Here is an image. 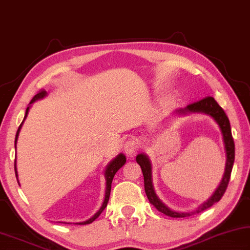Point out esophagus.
<instances>
[{
    "mask_svg": "<svg viewBox=\"0 0 250 250\" xmlns=\"http://www.w3.org/2000/svg\"><path fill=\"white\" fill-rule=\"evenodd\" d=\"M137 150H138V143L135 141L134 138L127 139V141L125 142V144H124V151H125L126 156L133 157L135 154H136Z\"/></svg>",
    "mask_w": 250,
    "mask_h": 250,
    "instance_id": "1",
    "label": "esophagus"
}]
</instances>
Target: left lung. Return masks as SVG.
I'll return each instance as SVG.
<instances>
[{
    "instance_id": "8db88e82",
    "label": "left lung",
    "mask_w": 250,
    "mask_h": 250,
    "mask_svg": "<svg viewBox=\"0 0 250 250\" xmlns=\"http://www.w3.org/2000/svg\"><path fill=\"white\" fill-rule=\"evenodd\" d=\"M189 113L208 114V115L211 116L213 120L217 123V125L220 126V129L223 136V142H224L225 152H226L225 172H224V176H223L220 186L217 187L215 192H214L213 195L207 201V202L201 204L195 211L188 212V213L176 212V211H172V209H170L167 205H165L163 202H161L160 199L156 194L154 183H152V166H151V161L149 159V157H148L146 154L137 155L136 161L137 164L141 166L142 171L144 174V185H145V192L148 200H149V202L154 205L159 212L164 213L170 217L191 216L195 213L203 212L204 209L211 208L214 203L218 202V201L222 199V196L224 195L225 191L227 189V186H229L231 169H233V165L235 160V144H234L233 136H231L229 120V117L226 116L224 109L217 104L216 101L214 100L212 96H207V98H204L201 101H198V102L189 104L185 108H179L173 112V114H176V115H185V114H189Z\"/></svg>"
}]
</instances>
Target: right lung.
<instances>
[{"instance_id":"obj_1","label":"right lung","mask_w":250,"mask_h":250,"mask_svg":"<svg viewBox=\"0 0 250 250\" xmlns=\"http://www.w3.org/2000/svg\"><path fill=\"white\" fill-rule=\"evenodd\" d=\"M45 96H47V92L46 91H41L39 93H37L36 95L34 96L33 100L30 101L29 105L27 106V108H26V113H25V116H24V120L23 122H21V124L20 125L19 129H17V133H16V136H15V149H16V144H17V139H19V135H20V132H21V126H23L24 122L26 120V117H27L28 115V112H29V108L30 106H32V104L34 102H36V101L41 100V99H43ZM126 163V157L125 155L123 154H120L116 156V158H114L111 163H109L107 166H106V169H105V172H104V177H105V180H106V187H105V196H104V201H103V204L102 207L100 208V209L98 212H96L93 216H92L91 218H89L87 221H84V222H80V223H76V224L78 225H86V224H90V223H92L93 221H95L96 218H98L100 216V214L102 213L104 211V208H106L107 205V202H108V199H109V193H111V188H112V181H113V178L114 176H115V173L118 171V169H121L123 166L125 165ZM15 174H16V179H17V182H19V173H17V168H16V159H15Z\"/></svg>"}]
</instances>
